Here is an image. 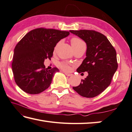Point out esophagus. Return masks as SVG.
<instances>
[{"mask_svg":"<svg viewBox=\"0 0 132 132\" xmlns=\"http://www.w3.org/2000/svg\"><path fill=\"white\" fill-rule=\"evenodd\" d=\"M63 73H64V74H65L66 76H68V77H70V76H71V75H72V74H70V73H66V72H63Z\"/></svg>","mask_w":132,"mask_h":132,"instance_id":"obj_1","label":"esophagus"}]
</instances>
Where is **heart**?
<instances>
[{
    "mask_svg": "<svg viewBox=\"0 0 132 132\" xmlns=\"http://www.w3.org/2000/svg\"><path fill=\"white\" fill-rule=\"evenodd\" d=\"M71 44L73 48H75L80 47L82 45H85L84 43L82 40L77 37H73L71 39ZM60 66H61L62 69L64 71H70L71 70L70 66L67 63H61L60 64Z\"/></svg>",
    "mask_w": 132,
    "mask_h": 132,
    "instance_id": "obj_1",
    "label": "heart"
}]
</instances>
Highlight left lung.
<instances>
[{"label":"left lung","mask_w":132,"mask_h":132,"mask_svg":"<svg viewBox=\"0 0 132 132\" xmlns=\"http://www.w3.org/2000/svg\"><path fill=\"white\" fill-rule=\"evenodd\" d=\"M69 32L83 40L87 46L86 58L77 71H87L88 75L73 88L83 97H94L109 87L117 70L116 51L107 38L99 32L92 30Z\"/></svg>","instance_id":"left-lung-1"}]
</instances>
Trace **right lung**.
I'll use <instances>...</instances> for the list:
<instances>
[{
	"label": "right lung",
	"instance_id": "add662e5",
	"mask_svg": "<svg viewBox=\"0 0 132 132\" xmlns=\"http://www.w3.org/2000/svg\"><path fill=\"white\" fill-rule=\"evenodd\" d=\"M69 32L53 29L37 28L28 32L14 48L12 69L19 87L29 94L47 89L59 69H45L44 60L51 59L54 47Z\"/></svg>",
	"mask_w": 132,
	"mask_h": 132
}]
</instances>
